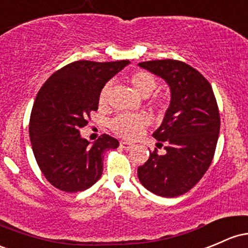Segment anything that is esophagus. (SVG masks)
I'll return each mask as SVG.
<instances>
[{"label":"esophagus","mask_w":248,"mask_h":248,"mask_svg":"<svg viewBox=\"0 0 248 248\" xmlns=\"http://www.w3.org/2000/svg\"><path fill=\"white\" fill-rule=\"evenodd\" d=\"M132 145L131 143H129V142H125V140H122L121 142V148H123V149H125V150H130V149H132Z\"/></svg>","instance_id":"34e87169"}]
</instances>
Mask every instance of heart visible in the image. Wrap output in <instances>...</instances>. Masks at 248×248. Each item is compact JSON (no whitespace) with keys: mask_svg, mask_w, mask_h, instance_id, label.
Returning <instances> with one entry per match:
<instances>
[{"mask_svg":"<svg viewBox=\"0 0 248 248\" xmlns=\"http://www.w3.org/2000/svg\"><path fill=\"white\" fill-rule=\"evenodd\" d=\"M129 82L134 87L135 91L143 98L153 94L157 89L156 77L148 71L132 72L129 77ZM110 90V84L103 86L102 91L99 93V103L102 105L108 102ZM149 105L157 113H162L167 108V100L162 95H155L150 99ZM148 125L149 118L145 114L121 113L110 122V127L114 134L123 138H127V140H135V138L140 137L144 132V129Z\"/></svg>","mask_w":248,"mask_h":248,"instance_id":"b5f03b06","label":"heart"}]
</instances>
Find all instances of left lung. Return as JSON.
<instances>
[{"instance_id": "left-lung-1", "label": "left lung", "mask_w": 248, "mask_h": 248, "mask_svg": "<svg viewBox=\"0 0 248 248\" xmlns=\"http://www.w3.org/2000/svg\"><path fill=\"white\" fill-rule=\"evenodd\" d=\"M161 77L171 91L163 123L154 132L157 148L138 167V178L151 193L175 198L190 190L206 174L214 157L220 132V113L209 81L183 61L166 59L140 62Z\"/></svg>"}]
</instances>
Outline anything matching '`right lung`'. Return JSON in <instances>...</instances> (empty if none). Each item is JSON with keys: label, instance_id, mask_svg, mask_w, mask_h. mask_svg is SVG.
I'll list each match as a JSON object with an SVG mask.
<instances>
[{"label": "right lung", "instance_id": "add662e5", "mask_svg": "<svg viewBox=\"0 0 248 248\" xmlns=\"http://www.w3.org/2000/svg\"><path fill=\"white\" fill-rule=\"evenodd\" d=\"M127 63L74 61L54 72L40 89L29 119V136L36 163L53 187L77 193L102 176L104 154L118 148L119 142L104 134L91 145L79 130L98 110L104 85Z\"/></svg>", "mask_w": 248, "mask_h": 248}]
</instances>
